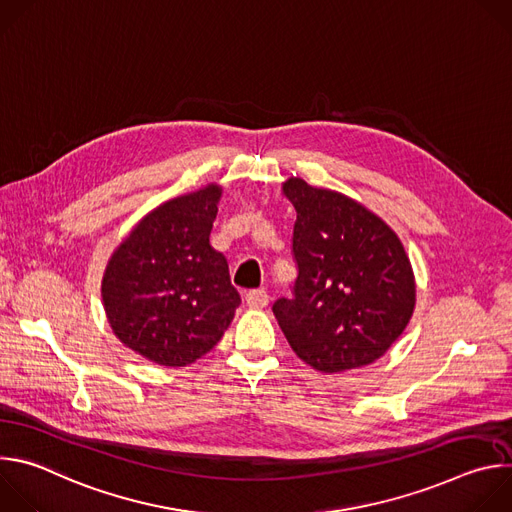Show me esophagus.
Instances as JSON below:
<instances>
[{
    "label": "esophagus",
    "mask_w": 512,
    "mask_h": 512,
    "mask_svg": "<svg viewBox=\"0 0 512 512\" xmlns=\"http://www.w3.org/2000/svg\"><path fill=\"white\" fill-rule=\"evenodd\" d=\"M245 302L249 308H265L269 304V296L265 289H251L245 294Z\"/></svg>",
    "instance_id": "34e87169"
}]
</instances>
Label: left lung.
<instances>
[{"instance_id": "left-lung-1", "label": "left lung", "mask_w": 512, "mask_h": 512, "mask_svg": "<svg viewBox=\"0 0 512 512\" xmlns=\"http://www.w3.org/2000/svg\"><path fill=\"white\" fill-rule=\"evenodd\" d=\"M283 196L296 208L294 298L273 314L312 369L334 375L379 360L415 310V275L397 233L358 200L287 178Z\"/></svg>"}]
</instances>
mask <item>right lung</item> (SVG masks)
<instances>
[{
	"instance_id": "obj_1",
	"label": "right lung",
	"mask_w": 512,
	"mask_h": 512,
	"mask_svg": "<svg viewBox=\"0 0 512 512\" xmlns=\"http://www.w3.org/2000/svg\"><path fill=\"white\" fill-rule=\"evenodd\" d=\"M223 188L206 184L145 214L111 253L101 296L123 346L162 367H186L223 338L241 304L210 231Z\"/></svg>"
}]
</instances>
